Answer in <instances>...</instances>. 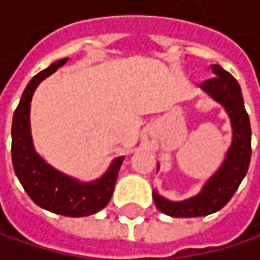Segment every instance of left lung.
Segmentation results:
<instances>
[{
    "mask_svg": "<svg viewBox=\"0 0 260 260\" xmlns=\"http://www.w3.org/2000/svg\"><path fill=\"white\" fill-rule=\"evenodd\" d=\"M215 78L208 79L202 88L224 107L231 117L234 138L221 167L205 183L202 191L186 200L170 202L153 191L156 208L170 217H203L224 208L247 175L251 158V128L244 108L238 81L221 66L212 64Z\"/></svg>",
    "mask_w": 260,
    "mask_h": 260,
    "instance_id": "8db88e82",
    "label": "left lung"
}]
</instances>
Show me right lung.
Instances as JSON below:
<instances>
[{"mask_svg": "<svg viewBox=\"0 0 260 260\" xmlns=\"http://www.w3.org/2000/svg\"><path fill=\"white\" fill-rule=\"evenodd\" d=\"M66 61L68 58L52 63L49 68L32 77L25 87L13 114L12 161L21 185L37 206L66 217H87L108 205L125 158H116L102 178L84 183L60 173L34 150L29 129L31 98L37 85Z\"/></svg>", "mask_w": 260, "mask_h": 260, "instance_id": "1", "label": "right lung"}]
</instances>
